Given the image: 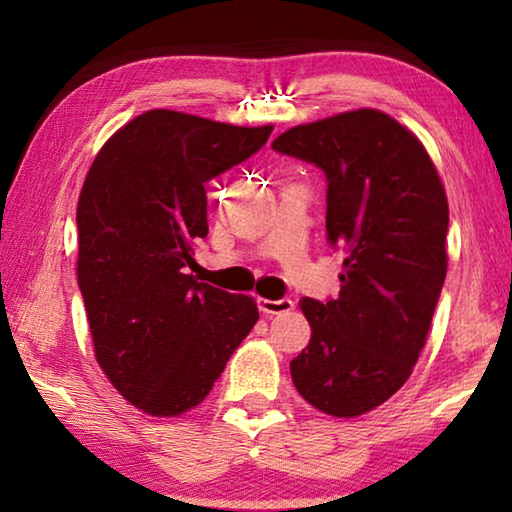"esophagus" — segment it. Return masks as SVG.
Segmentation results:
<instances>
[{
	"label": "esophagus",
	"instance_id": "obj_1",
	"mask_svg": "<svg viewBox=\"0 0 512 512\" xmlns=\"http://www.w3.org/2000/svg\"><path fill=\"white\" fill-rule=\"evenodd\" d=\"M291 309H293V300H289V298H280V300L259 298V311H264V314H268V316L289 314Z\"/></svg>",
	"mask_w": 512,
	"mask_h": 512
}]
</instances>
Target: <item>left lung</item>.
<instances>
[{
    "label": "left lung",
    "instance_id": "8db88e82",
    "mask_svg": "<svg viewBox=\"0 0 512 512\" xmlns=\"http://www.w3.org/2000/svg\"><path fill=\"white\" fill-rule=\"evenodd\" d=\"M273 151L327 180V241L343 250L339 298H305L311 341L291 361L298 393L334 418L368 413L409 379L447 275L449 207L422 142L361 108L296 126Z\"/></svg>",
    "mask_w": 512,
    "mask_h": 512
}]
</instances>
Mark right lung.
Returning <instances> with one entry per match:
<instances>
[{
	"label": "right lung",
	"instance_id": "add662e5",
	"mask_svg": "<svg viewBox=\"0 0 512 512\" xmlns=\"http://www.w3.org/2000/svg\"><path fill=\"white\" fill-rule=\"evenodd\" d=\"M273 126L149 110L103 144L85 178L79 289L110 384L155 418L201 404L257 323L253 298L196 282L205 183L248 160Z\"/></svg>",
	"mask_w": 512,
	"mask_h": 512
}]
</instances>
